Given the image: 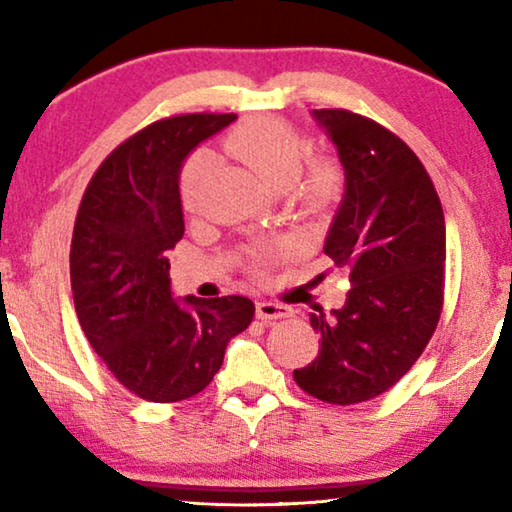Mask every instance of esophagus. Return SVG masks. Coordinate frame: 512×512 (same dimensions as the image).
Instances as JSON below:
<instances>
[{
  "label": "esophagus",
  "instance_id": "1",
  "mask_svg": "<svg viewBox=\"0 0 512 512\" xmlns=\"http://www.w3.org/2000/svg\"><path fill=\"white\" fill-rule=\"evenodd\" d=\"M291 316H293V311L284 305H277V302H257V318L264 320V323L291 318Z\"/></svg>",
  "mask_w": 512,
  "mask_h": 512
}]
</instances>
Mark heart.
<instances>
[{
	"label": "heart",
	"mask_w": 512,
	"mask_h": 512,
	"mask_svg": "<svg viewBox=\"0 0 512 512\" xmlns=\"http://www.w3.org/2000/svg\"><path fill=\"white\" fill-rule=\"evenodd\" d=\"M225 151L253 169L266 185L275 189H296V201L311 212L327 210L341 194L343 173L339 164L329 158H314L306 167L309 144L289 121L280 117H253L239 124L225 137ZM210 153L196 151L180 171V201L192 210L205 171L210 169ZM291 241H282L273 250H259L248 257V268L253 273L266 271L271 259L289 253Z\"/></svg>",
	"instance_id": "heart-1"
}]
</instances>
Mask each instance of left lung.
<instances>
[{"label": "left lung", "instance_id": "8db88e82", "mask_svg": "<svg viewBox=\"0 0 512 512\" xmlns=\"http://www.w3.org/2000/svg\"><path fill=\"white\" fill-rule=\"evenodd\" d=\"M314 115L345 169V196L323 250L348 268L352 289L332 316L309 314L320 350L293 379L320 402L348 406L393 388L436 332L445 216L424 164L395 133L343 108Z\"/></svg>", "mask_w": 512, "mask_h": 512}]
</instances>
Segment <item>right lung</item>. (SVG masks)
Instances as JSON below:
<instances>
[{"label": "right lung", "instance_id": "obj_1", "mask_svg": "<svg viewBox=\"0 0 512 512\" xmlns=\"http://www.w3.org/2000/svg\"><path fill=\"white\" fill-rule=\"evenodd\" d=\"M235 112L164 117L128 137L94 171L74 221L69 277L81 329L121 386L149 402L194 397L225 345L253 323L244 296L178 305L167 250L183 239L178 173L187 153Z\"/></svg>", "mask_w": 512, "mask_h": 512}]
</instances>
